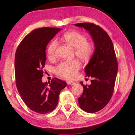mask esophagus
Listing matches in <instances>:
<instances>
[{
  "label": "esophagus",
  "instance_id": "34e87169",
  "mask_svg": "<svg viewBox=\"0 0 135 135\" xmlns=\"http://www.w3.org/2000/svg\"><path fill=\"white\" fill-rule=\"evenodd\" d=\"M66 82H67V84L68 85H73V84H74L75 83L74 81H73L72 80H68Z\"/></svg>",
  "mask_w": 135,
  "mask_h": 135
}]
</instances>
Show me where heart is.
Listing matches in <instances>:
<instances>
[{"label": "heart", "mask_w": 135, "mask_h": 135, "mask_svg": "<svg viewBox=\"0 0 135 135\" xmlns=\"http://www.w3.org/2000/svg\"><path fill=\"white\" fill-rule=\"evenodd\" d=\"M64 42L74 48V54L81 60L86 61L89 60L93 52V46L87 41L86 36L76 31H70L66 32L61 38ZM57 43L52 41L47 48L48 58L53 59L55 57ZM80 66L78 60L74 59L62 61L55 69L56 74L65 79H71L75 77Z\"/></svg>", "instance_id": "obj_1"}]
</instances>
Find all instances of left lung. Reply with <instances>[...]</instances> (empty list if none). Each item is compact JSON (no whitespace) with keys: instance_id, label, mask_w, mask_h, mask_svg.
Masks as SVG:
<instances>
[{"instance_id":"obj_1","label":"left lung","mask_w":135,"mask_h":135,"mask_svg":"<svg viewBox=\"0 0 135 135\" xmlns=\"http://www.w3.org/2000/svg\"><path fill=\"white\" fill-rule=\"evenodd\" d=\"M92 36L95 51L85 68V76H91L90 85H84L83 92L78 98L79 107L87 113L103 109L112 97L118 71V63L112 41L104 29L89 22L75 23Z\"/></svg>"}]
</instances>
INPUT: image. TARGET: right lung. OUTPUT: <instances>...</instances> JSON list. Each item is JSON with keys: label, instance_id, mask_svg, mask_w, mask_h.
I'll return each instance as SVG.
<instances>
[{"label": "right lung", "instance_id": "1", "mask_svg": "<svg viewBox=\"0 0 135 135\" xmlns=\"http://www.w3.org/2000/svg\"><path fill=\"white\" fill-rule=\"evenodd\" d=\"M61 28L42 27L27 34L16 50L15 59L16 84L25 104L31 110L47 114L58 104L60 91L66 82L57 78L43 83L46 50L50 40Z\"/></svg>", "mask_w": 135, "mask_h": 135}]
</instances>
